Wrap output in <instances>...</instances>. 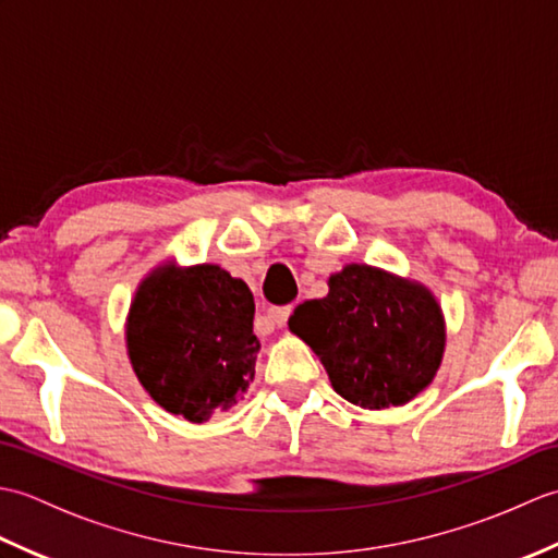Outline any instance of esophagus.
I'll return each mask as SVG.
<instances>
[{
    "instance_id": "obj_1",
    "label": "esophagus",
    "mask_w": 558,
    "mask_h": 558,
    "mask_svg": "<svg viewBox=\"0 0 558 558\" xmlns=\"http://www.w3.org/2000/svg\"><path fill=\"white\" fill-rule=\"evenodd\" d=\"M290 312H292V306H272V310H268V322H270L272 326L282 328V326L288 324Z\"/></svg>"
}]
</instances>
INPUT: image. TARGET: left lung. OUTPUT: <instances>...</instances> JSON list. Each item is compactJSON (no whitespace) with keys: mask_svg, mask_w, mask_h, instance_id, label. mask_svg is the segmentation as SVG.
<instances>
[{"mask_svg":"<svg viewBox=\"0 0 558 558\" xmlns=\"http://www.w3.org/2000/svg\"><path fill=\"white\" fill-rule=\"evenodd\" d=\"M288 326L322 360L336 393L364 410L408 405L434 381L446 352L434 292L366 264L333 272L326 298L302 302Z\"/></svg>","mask_w":558,"mask_h":558,"instance_id":"obj_1","label":"left lung"}]
</instances>
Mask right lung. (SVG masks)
I'll list each match as a JSON object with an SVG mask.
<instances>
[{"instance_id":"right-lung-1","label":"right lung","mask_w":558,"mask_h":558,"mask_svg":"<svg viewBox=\"0 0 558 558\" xmlns=\"http://www.w3.org/2000/svg\"><path fill=\"white\" fill-rule=\"evenodd\" d=\"M254 312L252 290L225 268L162 260L138 282L124 324L138 384L194 424L230 410L254 381Z\"/></svg>"}]
</instances>
